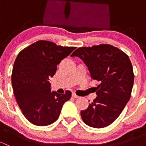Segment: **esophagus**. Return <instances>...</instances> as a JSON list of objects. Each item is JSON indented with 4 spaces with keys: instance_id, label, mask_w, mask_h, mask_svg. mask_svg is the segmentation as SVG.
Returning a JSON list of instances; mask_svg holds the SVG:
<instances>
[{
    "instance_id": "1",
    "label": "esophagus",
    "mask_w": 146,
    "mask_h": 146,
    "mask_svg": "<svg viewBox=\"0 0 146 146\" xmlns=\"http://www.w3.org/2000/svg\"><path fill=\"white\" fill-rule=\"evenodd\" d=\"M72 97H73V98H79V96H78L77 95H76V93L72 94Z\"/></svg>"
}]
</instances>
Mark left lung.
<instances>
[{
	"label": "left lung",
	"instance_id": "1",
	"mask_svg": "<svg viewBox=\"0 0 146 146\" xmlns=\"http://www.w3.org/2000/svg\"><path fill=\"white\" fill-rule=\"evenodd\" d=\"M71 56L82 59L91 78L100 82L95 88L97 98L80 111L82 121L98 129L109 126L120 115L131 98L134 75L129 56L110 44L80 47Z\"/></svg>",
	"mask_w": 146,
	"mask_h": 146
}]
</instances>
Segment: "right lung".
<instances>
[{
    "label": "right lung",
    "mask_w": 146,
    "mask_h": 146,
    "mask_svg": "<svg viewBox=\"0 0 146 146\" xmlns=\"http://www.w3.org/2000/svg\"><path fill=\"white\" fill-rule=\"evenodd\" d=\"M75 48L39 40L17 55L12 73L13 92L23 115L33 124L44 126L55 122L64 104L70 100V91L51 92L48 80L55 74L57 65Z\"/></svg>",
    "instance_id": "1"
}]
</instances>
